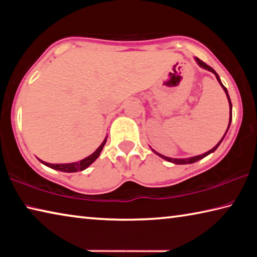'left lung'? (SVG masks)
I'll list each match as a JSON object with an SVG mask.
<instances>
[{"mask_svg":"<svg viewBox=\"0 0 257 257\" xmlns=\"http://www.w3.org/2000/svg\"><path fill=\"white\" fill-rule=\"evenodd\" d=\"M195 60H196V62L198 63V66L199 67H202V68H204V69H206V70H208V71H211V72H213L215 75V77H216V79H217V81H219V84L222 86V88H223V90L225 92V95H227V97H228V101H229V105H230V119H229V124H228V129H229V127H230V123H231V119H232V105H231V101H230V97H229V94H228V90H227V88H225V87L222 85V82H221V80H220V77H219V75H217V73L214 71V69L213 68H211L210 66H207L206 63H204L202 60H199L198 58H195ZM228 129H227V132H228ZM227 132H225V134H227ZM225 134L223 135V137H222V139H221V141L217 143V144L213 147L212 150H210L208 152H206V153H204V154H202V155H197V156H193V158H188V159H172V158H168V156H164V155H162V154H160V153H158V152H155L154 150H152L154 152L155 154H158L160 158H162V159H164V160H167L168 162H172V163H175V164H190V163H194V162H197V161H199L201 159H203V158H205V156H207L208 154H211V153H213V152H214L217 147H219V145L221 144V142L223 141V138H224V136H225Z\"/></svg>","mask_w":257,"mask_h":257,"instance_id":"obj_1","label":"left lung"}]
</instances>
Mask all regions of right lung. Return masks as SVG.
I'll return each mask as SVG.
<instances>
[{
	"label": "right lung",
	"instance_id": "obj_1",
	"mask_svg": "<svg viewBox=\"0 0 257 257\" xmlns=\"http://www.w3.org/2000/svg\"><path fill=\"white\" fill-rule=\"evenodd\" d=\"M106 138L107 136L105 137V139H104L103 143L101 145H99L98 149L94 152L93 154H90L89 156H87V158H85L84 160H80L78 161V162H73V163H63V164H52V163H47V162H44V161H41V162L43 164L47 165L49 168H52V169H55V170H59V171H62V172H78V171H82L85 170V169H87L89 167L90 164H92L95 160H96L99 154H101V152L103 150L104 145H105L106 143Z\"/></svg>",
	"mask_w": 257,
	"mask_h": 257
}]
</instances>
